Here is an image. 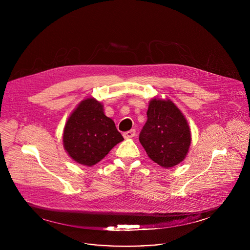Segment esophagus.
Returning <instances> with one entry per match:
<instances>
[{"label":"esophagus","instance_id":"1","mask_svg":"<svg viewBox=\"0 0 250 250\" xmlns=\"http://www.w3.org/2000/svg\"><path fill=\"white\" fill-rule=\"evenodd\" d=\"M123 135L125 138H132L135 136V129H130L128 131H125V132H124Z\"/></svg>","mask_w":250,"mask_h":250}]
</instances>
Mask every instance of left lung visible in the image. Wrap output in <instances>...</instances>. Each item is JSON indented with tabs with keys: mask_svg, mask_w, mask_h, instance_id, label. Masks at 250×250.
<instances>
[{
	"mask_svg": "<svg viewBox=\"0 0 250 250\" xmlns=\"http://www.w3.org/2000/svg\"><path fill=\"white\" fill-rule=\"evenodd\" d=\"M146 115L139 141L148 157L163 168L182 162L191 145V130L181 111L170 100L154 98Z\"/></svg>",
	"mask_w": 250,
	"mask_h": 250,
	"instance_id": "1",
	"label": "left lung"
}]
</instances>
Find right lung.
<instances>
[{
	"label": "right lung",
	"instance_id": "obj_1",
	"mask_svg": "<svg viewBox=\"0 0 250 250\" xmlns=\"http://www.w3.org/2000/svg\"><path fill=\"white\" fill-rule=\"evenodd\" d=\"M114 121L104 113L103 104L94 98L82 101L70 115L63 131V146L79 164L93 166L123 141Z\"/></svg>",
	"mask_w": 250,
	"mask_h": 250
}]
</instances>
